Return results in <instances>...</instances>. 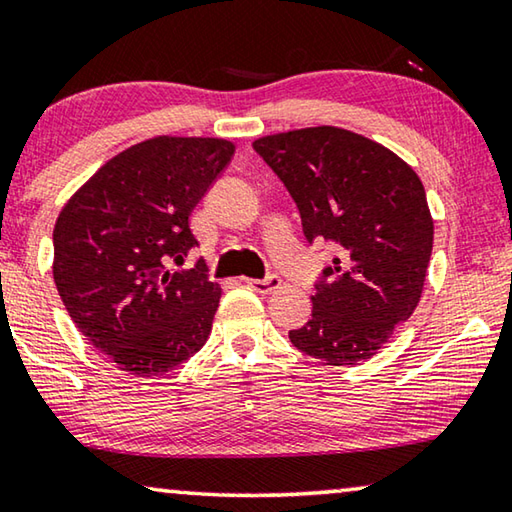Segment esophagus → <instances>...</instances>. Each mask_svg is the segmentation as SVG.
<instances>
[{
    "mask_svg": "<svg viewBox=\"0 0 512 512\" xmlns=\"http://www.w3.org/2000/svg\"><path fill=\"white\" fill-rule=\"evenodd\" d=\"M246 285L253 291H257V294H273V291L280 289L282 280L278 278V275H269V278H264V280H246Z\"/></svg>",
    "mask_w": 512,
    "mask_h": 512,
    "instance_id": "34e87169",
    "label": "esophagus"
}]
</instances>
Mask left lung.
Listing matches in <instances>:
<instances>
[{
    "mask_svg": "<svg viewBox=\"0 0 512 512\" xmlns=\"http://www.w3.org/2000/svg\"><path fill=\"white\" fill-rule=\"evenodd\" d=\"M253 148L294 198L305 239L339 248L291 344L332 367L369 360L424 291L433 253L424 184L385 145L342 127L262 136Z\"/></svg>",
    "mask_w": 512,
    "mask_h": 512,
    "instance_id": "left-lung-1",
    "label": "left lung"
}]
</instances>
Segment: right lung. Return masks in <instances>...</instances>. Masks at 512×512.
Returning a JSON list of instances; mask_svg holds the SVG:
<instances>
[{
  "mask_svg": "<svg viewBox=\"0 0 512 512\" xmlns=\"http://www.w3.org/2000/svg\"><path fill=\"white\" fill-rule=\"evenodd\" d=\"M234 143L154 136L109 159L54 225V282L81 335L120 371L164 376L205 346L221 300L189 216L223 173Z\"/></svg>",
  "mask_w": 512,
  "mask_h": 512,
  "instance_id": "obj_1",
  "label": "right lung"
}]
</instances>
